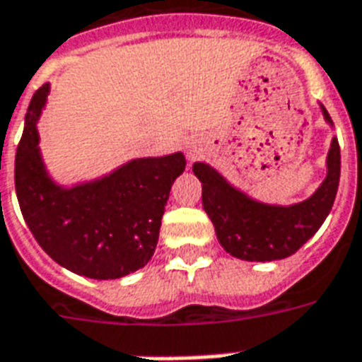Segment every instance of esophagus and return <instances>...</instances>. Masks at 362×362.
Listing matches in <instances>:
<instances>
[{"label":"esophagus","instance_id":"obj_1","mask_svg":"<svg viewBox=\"0 0 362 362\" xmlns=\"http://www.w3.org/2000/svg\"><path fill=\"white\" fill-rule=\"evenodd\" d=\"M197 153H199V149H197V147H194V146L188 147V157H189V159H195V157H197Z\"/></svg>","mask_w":362,"mask_h":362}]
</instances>
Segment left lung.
Here are the masks:
<instances>
[{"instance_id": "obj_1", "label": "left lung", "mask_w": 362, "mask_h": 362, "mask_svg": "<svg viewBox=\"0 0 362 362\" xmlns=\"http://www.w3.org/2000/svg\"><path fill=\"white\" fill-rule=\"evenodd\" d=\"M322 113L326 122L332 124L324 107ZM326 165L328 174L309 199L290 207H278L251 199L240 189L232 188L215 168L195 163L194 174L203 188V209L213 222L224 251L242 261L259 263L293 255L317 234L334 205L341 168L338 138L332 140Z\"/></svg>"}]
</instances>
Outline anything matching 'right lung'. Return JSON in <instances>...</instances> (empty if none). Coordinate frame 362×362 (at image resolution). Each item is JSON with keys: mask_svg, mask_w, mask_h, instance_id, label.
I'll return each instance as SVG.
<instances>
[{"mask_svg": "<svg viewBox=\"0 0 362 362\" xmlns=\"http://www.w3.org/2000/svg\"><path fill=\"white\" fill-rule=\"evenodd\" d=\"M49 84L40 88L24 119L15 157V189L24 222L55 263L80 276L113 280L153 257L182 153L134 159L101 180L61 188L47 176L38 149V120Z\"/></svg>", "mask_w": 362, "mask_h": 362, "instance_id": "add662e5", "label": "right lung"}]
</instances>
